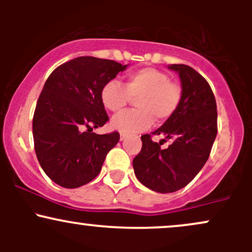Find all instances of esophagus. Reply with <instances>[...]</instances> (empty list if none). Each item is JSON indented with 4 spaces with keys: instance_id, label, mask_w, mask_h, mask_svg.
Returning <instances> with one entry per match:
<instances>
[{
    "instance_id": "obj_1",
    "label": "esophagus",
    "mask_w": 252,
    "mask_h": 252,
    "mask_svg": "<svg viewBox=\"0 0 252 252\" xmlns=\"http://www.w3.org/2000/svg\"><path fill=\"white\" fill-rule=\"evenodd\" d=\"M120 140H121V141H124V140H126V135L121 134V136H120Z\"/></svg>"
}]
</instances>
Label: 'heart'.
Returning <instances> with one entry per match:
<instances>
[{
    "label": "heart",
    "instance_id": "1",
    "mask_svg": "<svg viewBox=\"0 0 252 252\" xmlns=\"http://www.w3.org/2000/svg\"><path fill=\"white\" fill-rule=\"evenodd\" d=\"M181 97V86L170 82L167 73L153 67L130 73L123 86L110 80L100 90V102L112 112L122 110L130 98H136V110L122 111L111 120V128L123 135L143 131L153 121L156 124L168 121L180 105Z\"/></svg>",
    "mask_w": 252,
    "mask_h": 252
}]
</instances>
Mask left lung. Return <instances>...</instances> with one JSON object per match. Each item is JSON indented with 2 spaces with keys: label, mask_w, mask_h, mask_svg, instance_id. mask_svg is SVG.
Returning a JSON list of instances; mask_svg holds the SVG:
<instances>
[{
  "label": "left lung",
  "mask_w": 252,
  "mask_h": 252,
  "mask_svg": "<svg viewBox=\"0 0 252 252\" xmlns=\"http://www.w3.org/2000/svg\"><path fill=\"white\" fill-rule=\"evenodd\" d=\"M168 68L180 77V105L152 132L163 135V140L153 142L150 135H143L142 149L132 161L138 181L158 193H172L189 185L206 163L217 136L216 98L206 79L184 63ZM166 139L173 143L162 150L160 144Z\"/></svg>",
  "instance_id": "left-lung-1"
}]
</instances>
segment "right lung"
<instances>
[{
    "label": "right lung",
    "instance_id": "obj_1",
    "mask_svg": "<svg viewBox=\"0 0 252 252\" xmlns=\"http://www.w3.org/2000/svg\"><path fill=\"white\" fill-rule=\"evenodd\" d=\"M128 65L94 57L63 63L46 80L33 117L37 161L59 186L77 189L99 174L105 156L120 141L117 131L92 129L109 121L100 90ZM84 127H88L83 132Z\"/></svg>",
    "mask_w": 252,
    "mask_h": 252
}]
</instances>
